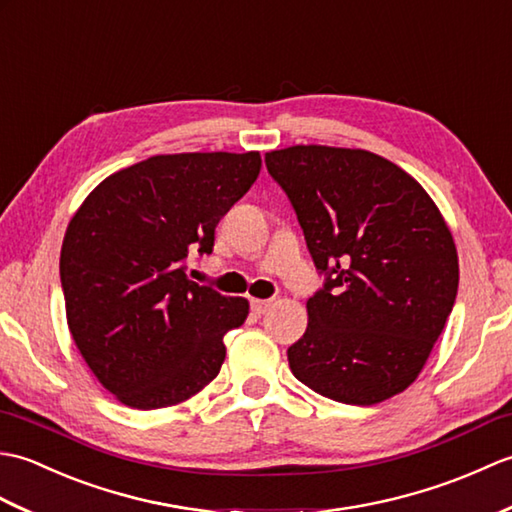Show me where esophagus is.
Segmentation results:
<instances>
[{"instance_id": "esophagus-1", "label": "esophagus", "mask_w": 512, "mask_h": 512, "mask_svg": "<svg viewBox=\"0 0 512 512\" xmlns=\"http://www.w3.org/2000/svg\"><path fill=\"white\" fill-rule=\"evenodd\" d=\"M270 308H273V301H264V299H253L250 301V310H253L255 314H259V317H262V314H266Z\"/></svg>"}]
</instances>
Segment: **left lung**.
<instances>
[{
  "instance_id": "left-lung-1",
  "label": "left lung",
  "mask_w": 512,
  "mask_h": 512,
  "mask_svg": "<svg viewBox=\"0 0 512 512\" xmlns=\"http://www.w3.org/2000/svg\"><path fill=\"white\" fill-rule=\"evenodd\" d=\"M323 286L288 347L292 374L345 405L407 389L458 295V253L438 206L409 173L363 149L297 145L266 154Z\"/></svg>"
}]
</instances>
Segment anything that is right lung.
Listing matches in <instances>:
<instances>
[{
  "label": "right lung",
  "instance_id": "add662e5",
  "mask_svg": "<svg viewBox=\"0 0 512 512\" xmlns=\"http://www.w3.org/2000/svg\"><path fill=\"white\" fill-rule=\"evenodd\" d=\"M259 169L257 151L154 156L103 180L72 217L59 264L72 339L127 407L176 405L220 374L248 301L195 284L187 262L213 253L215 226Z\"/></svg>",
  "mask_w": 512,
  "mask_h": 512
}]
</instances>
